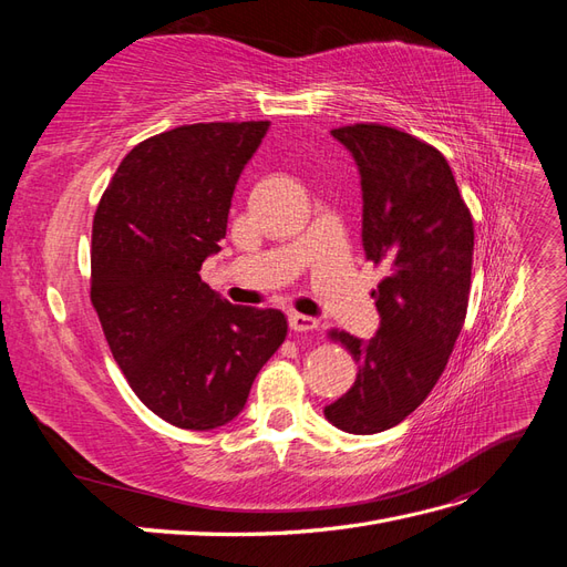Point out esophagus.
<instances>
[{"label": "esophagus", "instance_id": "obj_1", "mask_svg": "<svg viewBox=\"0 0 567 567\" xmlns=\"http://www.w3.org/2000/svg\"><path fill=\"white\" fill-rule=\"evenodd\" d=\"M288 323H290V329L293 331H298V333H307V331H315L317 326H319V321L315 319V317H307V315H290L288 317Z\"/></svg>", "mask_w": 567, "mask_h": 567}]
</instances>
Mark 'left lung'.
Masks as SVG:
<instances>
[{"label": "left lung", "mask_w": 567, "mask_h": 567, "mask_svg": "<svg viewBox=\"0 0 567 567\" xmlns=\"http://www.w3.org/2000/svg\"><path fill=\"white\" fill-rule=\"evenodd\" d=\"M331 134L359 167L364 252L388 277L371 293L381 315L373 338L331 331L359 373L323 414L340 431L373 435L402 423L447 367L468 310L473 217L435 146L375 123Z\"/></svg>", "instance_id": "1"}]
</instances>
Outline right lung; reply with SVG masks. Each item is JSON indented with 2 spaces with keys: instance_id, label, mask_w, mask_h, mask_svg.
<instances>
[{
  "instance_id": "add662e5",
  "label": "right lung",
  "mask_w": 567,
  "mask_h": 567,
  "mask_svg": "<svg viewBox=\"0 0 567 567\" xmlns=\"http://www.w3.org/2000/svg\"><path fill=\"white\" fill-rule=\"evenodd\" d=\"M269 123H196L134 146L99 200L92 305L117 367L153 414L213 431L241 414L286 340L279 310L231 305L200 281L231 196Z\"/></svg>"
}]
</instances>
